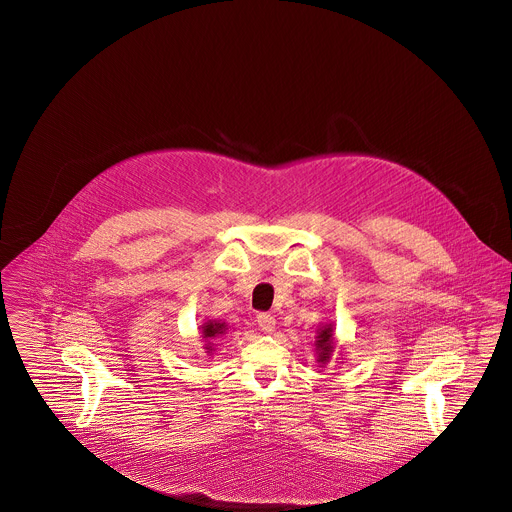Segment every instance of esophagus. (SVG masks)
Instances as JSON below:
<instances>
[{
    "mask_svg": "<svg viewBox=\"0 0 512 512\" xmlns=\"http://www.w3.org/2000/svg\"><path fill=\"white\" fill-rule=\"evenodd\" d=\"M257 324H259V330L265 334H271L275 330V318L271 314H259Z\"/></svg>",
    "mask_w": 512,
    "mask_h": 512,
    "instance_id": "obj_1",
    "label": "esophagus"
}]
</instances>
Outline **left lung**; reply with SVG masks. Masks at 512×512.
<instances>
[{
	"mask_svg": "<svg viewBox=\"0 0 512 512\" xmlns=\"http://www.w3.org/2000/svg\"><path fill=\"white\" fill-rule=\"evenodd\" d=\"M316 350H318V362H328L330 354L334 350V340H332V326H324L318 330L316 336Z\"/></svg>",
	"mask_w": 512,
	"mask_h": 512,
	"instance_id": "8db88e82",
	"label": "left lung"
}]
</instances>
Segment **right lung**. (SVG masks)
Segmentation results:
<instances>
[{
  "label": "right lung",
  "mask_w": 512,
  "mask_h": 512,
  "mask_svg": "<svg viewBox=\"0 0 512 512\" xmlns=\"http://www.w3.org/2000/svg\"><path fill=\"white\" fill-rule=\"evenodd\" d=\"M225 330H227V328H225V324H221V322H206V324L202 326V338H204V340H212V338H216V336H221ZM206 348H208V352L212 350L210 346H206Z\"/></svg>",
  "instance_id": "obj_1"
}]
</instances>
